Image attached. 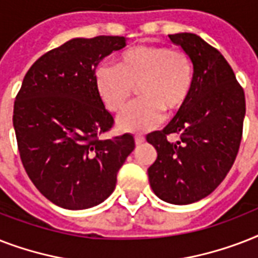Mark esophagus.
I'll list each match as a JSON object with an SVG mask.
<instances>
[{
	"instance_id": "esophagus-1",
	"label": "esophagus",
	"mask_w": 258,
	"mask_h": 258,
	"mask_svg": "<svg viewBox=\"0 0 258 258\" xmlns=\"http://www.w3.org/2000/svg\"><path fill=\"white\" fill-rule=\"evenodd\" d=\"M145 143V137H142V135H137L135 137V145L137 146H141Z\"/></svg>"
}]
</instances>
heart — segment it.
<instances>
[{"label": "heart", "mask_w": 258, "mask_h": 258, "mask_svg": "<svg viewBox=\"0 0 258 258\" xmlns=\"http://www.w3.org/2000/svg\"><path fill=\"white\" fill-rule=\"evenodd\" d=\"M196 64L187 52L166 45H137L121 52L115 68L99 66L95 87L101 103L113 113L123 112L138 88L142 100L119 119L128 133L157 127L163 113L174 116L186 107L196 86Z\"/></svg>", "instance_id": "b5f03b06"}]
</instances>
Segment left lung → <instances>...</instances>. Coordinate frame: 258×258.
Segmentation results:
<instances>
[{"label":"left lung","mask_w":258,"mask_h":258,"mask_svg":"<svg viewBox=\"0 0 258 258\" xmlns=\"http://www.w3.org/2000/svg\"><path fill=\"white\" fill-rule=\"evenodd\" d=\"M169 37L194 60L196 86L186 107L162 131L146 138L158 153L147 172L162 201L188 205L214 191L232 169L242 138L245 95L216 48L194 33ZM171 133L180 141H167Z\"/></svg>","instance_id":"8db88e82"}]
</instances>
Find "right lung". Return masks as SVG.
<instances>
[{
    "instance_id": "add662e5",
    "label": "right lung",
    "mask_w": 258,
    "mask_h": 258,
    "mask_svg": "<svg viewBox=\"0 0 258 258\" xmlns=\"http://www.w3.org/2000/svg\"><path fill=\"white\" fill-rule=\"evenodd\" d=\"M125 37L72 38L26 72L13 125L26 174L46 200L83 210L107 200L135 149L130 134L100 139L113 124L95 87L97 64L125 46Z\"/></svg>"
}]
</instances>
